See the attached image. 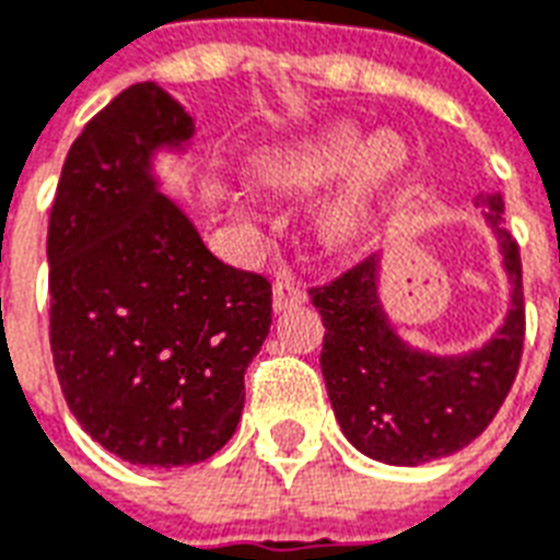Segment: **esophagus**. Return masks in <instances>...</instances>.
Instances as JSON below:
<instances>
[{
    "label": "esophagus",
    "mask_w": 560,
    "mask_h": 560,
    "mask_svg": "<svg viewBox=\"0 0 560 560\" xmlns=\"http://www.w3.org/2000/svg\"><path fill=\"white\" fill-rule=\"evenodd\" d=\"M305 299H308L305 296V288L290 272H281L276 284H272V308L276 311H284L290 305H302Z\"/></svg>",
    "instance_id": "34e87169"
}]
</instances>
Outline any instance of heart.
Wrapping results in <instances>:
<instances>
[{
	"instance_id": "obj_1",
	"label": "heart",
	"mask_w": 560,
	"mask_h": 560,
	"mask_svg": "<svg viewBox=\"0 0 560 560\" xmlns=\"http://www.w3.org/2000/svg\"><path fill=\"white\" fill-rule=\"evenodd\" d=\"M402 147L396 140H366L355 128H331L326 135L302 140L293 147L267 149L255 158V176L264 187L281 194H302L326 185L331 178L358 170L355 182L328 205L323 225L331 241H347L364 213L366 196L373 187L394 176L402 166Z\"/></svg>"
}]
</instances>
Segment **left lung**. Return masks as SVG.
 <instances>
[{
	"label": "left lung",
	"mask_w": 560,
	"mask_h": 560,
	"mask_svg": "<svg viewBox=\"0 0 560 560\" xmlns=\"http://www.w3.org/2000/svg\"><path fill=\"white\" fill-rule=\"evenodd\" d=\"M497 232L511 308L505 326L469 355L438 358L405 347L378 305V258L370 255L335 281L311 288L326 337L319 366L328 399L349 443L396 467H417L476 441L517 378L526 337L520 246L502 229V194H479Z\"/></svg>",
	"instance_id": "1"
}]
</instances>
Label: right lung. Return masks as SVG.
I'll list each match as a JSON object with an SVG mask.
<instances>
[{"label": "right lung", "instance_id": "obj_1", "mask_svg": "<svg viewBox=\"0 0 560 560\" xmlns=\"http://www.w3.org/2000/svg\"><path fill=\"white\" fill-rule=\"evenodd\" d=\"M190 135L170 93L131 84L75 138L49 213V343L63 399L93 441L140 467L223 450L272 323L270 281L211 255L158 190L152 152Z\"/></svg>", "mask_w": 560, "mask_h": 560}]
</instances>
